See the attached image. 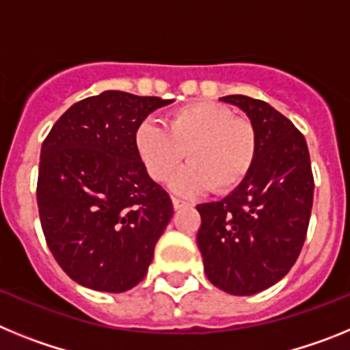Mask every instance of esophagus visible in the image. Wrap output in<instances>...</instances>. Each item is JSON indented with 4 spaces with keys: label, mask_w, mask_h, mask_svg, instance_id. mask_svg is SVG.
Wrapping results in <instances>:
<instances>
[{
    "label": "esophagus",
    "mask_w": 350,
    "mask_h": 350,
    "mask_svg": "<svg viewBox=\"0 0 350 350\" xmlns=\"http://www.w3.org/2000/svg\"><path fill=\"white\" fill-rule=\"evenodd\" d=\"M172 203L175 210H180L182 206H185V202H182V200H178V198H172Z\"/></svg>",
    "instance_id": "obj_1"
}]
</instances>
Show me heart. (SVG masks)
Listing matches in <instances>:
<instances>
[{
    "instance_id": "heart-1",
    "label": "heart",
    "mask_w": 350,
    "mask_h": 350,
    "mask_svg": "<svg viewBox=\"0 0 350 350\" xmlns=\"http://www.w3.org/2000/svg\"><path fill=\"white\" fill-rule=\"evenodd\" d=\"M135 145L156 182H165L187 156L189 165L172 178V189L187 196L210 187L217 194L234 191L250 175L259 152L254 124L213 101L175 108L165 128L144 120L135 131Z\"/></svg>"
}]
</instances>
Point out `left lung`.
Segmentation results:
<instances>
[{"mask_svg": "<svg viewBox=\"0 0 350 350\" xmlns=\"http://www.w3.org/2000/svg\"><path fill=\"white\" fill-rule=\"evenodd\" d=\"M249 116L259 138L256 165L221 202L202 203L196 242L210 282L234 296H250L286 277L305 243L314 202L307 142L267 101L221 98Z\"/></svg>", "mask_w": 350, "mask_h": 350, "instance_id": "8db88e82", "label": "left lung"}]
</instances>
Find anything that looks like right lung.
<instances>
[{"instance_id":"1","label":"right lung","mask_w":350,"mask_h":350,"mask_svg":"<svg viewBox=\"0 0 350 350\" xmlns=\"http://www.w3.org/2000/svg\"><path fill=\"white\" fill-rule=\"evenodd\" d=\"M170 103L105 91L71 105L43 140L40 222L57 265L80 286L124 293L147 275L173 205L148 177L135 131Z\"/></svg>"}]
</instances>
